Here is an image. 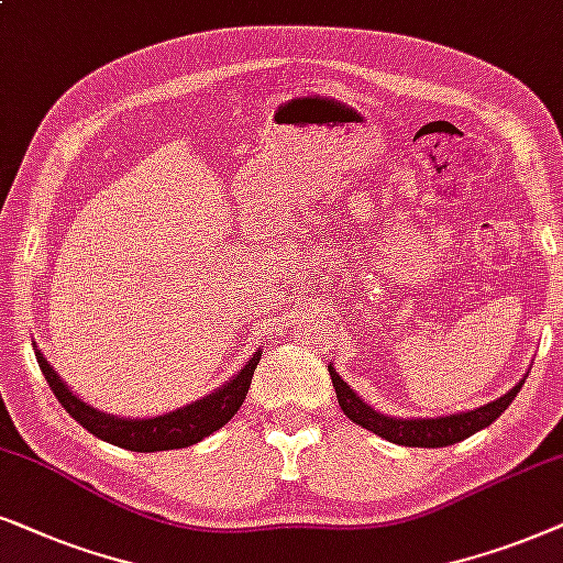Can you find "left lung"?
I'll return each mask as SVG.
<instances>
[{
    "instance_id": "obj_1",
    "label": "left lung",
    "mask_w": 563,
    "mask_h": 563,
    "mask_svg": "<svg viewBox=\"0 0 563 563\" xmlns=\"http://www.w3.org/2000/svg\"><path fill=\"white\" fill-rule=\"evenodd\" d=\"M329 376H332V386L336 391V401L344 415H347L352 422L365 427V430L380 434L388 443L407 445V448H445L453 443H461V440L471 438V434L489 427L494 419H497L501 411H505L509 404L515 401L517 391H520L526 380H520L512 391L499 396L497 401L484 404L474 411H461V415L451 417H438V419H394L380 415V411L371 409L360 396L352 391V388L344 384L332 365H329Z\"/></svg>"
}]
</instances>
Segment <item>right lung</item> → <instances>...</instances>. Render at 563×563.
I'll use <instances>...</instances> for the list:
<instances>
[{
  "label": "right lung",
  "mask_w": 563,
  "mask_h": 563,
  "mask_svg": "<svg viewBox=\"0 0 563 563\" xmlns=\"http://www.w3.org/2000/svg\"><path fill=\"white\" fill-rule=\"evenodd\" d=\"M35 357L58 404H62L87 432H92L95 438L100 440H108L112 445L136 453L175 451V448L200 443L208 434L221 430V427L236 415L239 407H242L246 391H250L254 368H257L260 363L257 352V355L244 365L242 373H239L236 378H231L227 386H221L219 391L195 404H187L183 409L169 411V415L154 419H120L104 415V411H97L95 407H89V404L77 399V394H71L69 388L64 386V380L56 376V371L51 368L48 360L43 357L41 352H35Z\"/></svg>",
  "instance_id": "right-lung-1"
}]
</instances>
